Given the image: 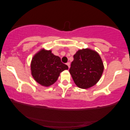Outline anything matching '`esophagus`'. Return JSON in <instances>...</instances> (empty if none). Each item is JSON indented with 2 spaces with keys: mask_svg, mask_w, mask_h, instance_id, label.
I'll list each match as a JSON object with an SVG mask.
<instances>
[{
  "mask_svg": "<svg viewBox=\"0 0 130 130\" xmlns=\"http://www.w3.org/2000/svg\"><path fill=\"white\" fill-rule=\"evenodd\" d=\"M66 64L67 65V66H68V67H69V69L70 68V63H69V62H68V63H66Z\"/></svg>",
  "mask_w": 130,
  "mask_h": 130,
  "instance_id": "1",
  "label": "esophagus"
}]
</instances>
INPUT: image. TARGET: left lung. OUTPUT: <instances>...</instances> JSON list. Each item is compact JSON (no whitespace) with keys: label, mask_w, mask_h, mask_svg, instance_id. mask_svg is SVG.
<instances>
[{"label":"left lung","mask_w":130,"mask_h":130,"mask_svg":"<svg viewBox=\"0 0 130 130\" xmlns=\"http://www.w3.org/2000/svg\"><path fill=\"white\" fill-rule=\"evenodd\" d=\"M73 58L69 72L76 86L86 89L96 84L104 69L98 53L89 48H83L79 50Z\"/></svg>","instance_id":"left-lung-1"}]
</instances>
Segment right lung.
Listing matches in <instances>:
<instances>
[{"label": "right lung", "instance_id": "right-lung-1", "mask_svg": "<svg viewBox=\"0 0 130 130\" xmlns=\"http://www.w3.org/2000/svg\"><path fill=\"white\" fill-rule=\"evenodd\" d=\"M67 69L68 66L62 63L59 57L55 56L51 50L41 49L31 60V71L34 79L45 87L54 84L60 73Z\"/></svg>", "mask_w": 130, "mask_h": 130}]
</instances>
